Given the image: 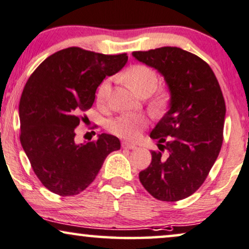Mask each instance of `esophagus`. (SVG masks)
Instances as JSON below:
<instances>
[{
  "mask_svg": "<svg viewBox=\"0 0 249 249\" xmlns=\"http://www.w3.org/2000/svg\"><path fill=\"white\" fill-rule=\"evenodd\" d=\"M122 147L126 148V149H136L137 145H134V143H131V142H123Z\"/></svg>",
  "mask_w": 249,
  "mask_h": 249,
  "instance_id": "esophagus-1",
  "label": "esophagus"
}]
</instances>
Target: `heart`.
<instances>
[{
  "mask_svg": "<svg viewBox=\"0 0 249 249\" xmlns=\"http://www.w3.org/2000/svg\"><path fill=\"white\" fill-rule=\"evenodd\" d=\"M125 80L137 94L147 96L157 89L159 76L157 71L149 66L137 64L125 71ZM110 88H111V77H107L98 85L96 90V101L98 104L106 103L109 97ZM147 124L148 118L145 115L126 113L111 119L107 124V130L122 139L137 140Z\"/></svg>",
  "mask_w": 249,
  "mask_h": 249,
  "instance_id": "obj_1",
  "label": "heart"
}]
</instances>
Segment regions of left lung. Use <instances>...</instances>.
I'll list each match as a JSON object with an SVG mask.
<instances>
[{
  "mask_svg": "<svg viewBox=\"0 0 249 249\" xmlns=\"http://www.w3.org/2000/svg\"><path fill=\"white\" fill-rule=\"evenodd\" d=\"M132 54L162 74L170 91L169 110L151 132L159 151L139 179L154 198L178 202L199 189L219 155L225 100L213 71L193 53L166 46Z\"/></svg>",
  "mask_w": 249,
  "mask_h": 249,
  "instance_id": "obj_1",
  "label": "left lung"
}]
</instances>
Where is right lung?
<instances>
[{"instance_id":"add662e5","label":"right lung","mask_w":249,"mask_h":249,"mask_svg":"<svg viewBox=\"0 0 249 249\" xmlns=\"http://www.w3.org/2000/svg\"><path fill=\"white\" fill-rule=\"evenodd\" d=\"M126 62V53L68 47L45 59L29 77L19 101V139L39 181L52 193L80 194L107 155L121 148L118 138L107 133L85 143L74 139L81 112L91 107L98 85Z\"/></svg>"}]
</instances>
